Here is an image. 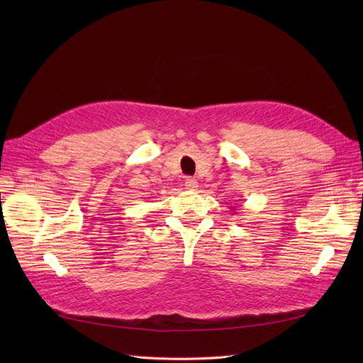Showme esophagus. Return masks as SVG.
<instances>
[{
    "mask_svg": "<svg viewBox=\"0 0 363 363\" xmlns=\"http://www.w3.org/2000/svg\"><path fill=\"white\" fill-rule=\"evenodd\" d=\"M184 186H186V189H195V188H199V182H196L195 179L188 177L184 180Z\"/></svg>",
    "mask_w": 363,
    "mask_h": 363,
    "instance_id": "1",
    "label": "esophagus"
}]
</instances>
